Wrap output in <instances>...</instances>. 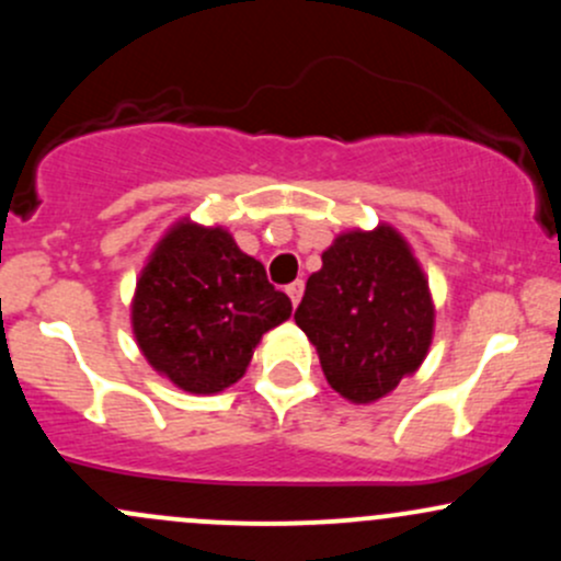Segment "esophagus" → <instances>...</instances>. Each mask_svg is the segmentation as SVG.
I'll return each mask as SVG.
<instances>
[{"instance_id": "esophagus-1", "label": "esophagus", "mask_w": 561, "mask_h": 561, "mask_svg": "<svg viewBox=\"0 0 561 561\" xmlns=\"http://www.w3.org/2000/svg\"><path fill=\"white\" fill-rule=\"evenodd\" d=\"M287 295H290L293 306H298L300 295H304V279H295V282H293V285H287Z\"/></svg>"}]
</instances>
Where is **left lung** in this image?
I'll list each match as a JSON object with an SVG mask.
<instances>
[{
	"mask_svg": "<svg viewBox=\"0 0 561 561\" xmlns=\"http://www.w3.org/2000/svg\"><path fill=\"white\" fill-rule=\"evenodd\" d=\"M295 324L317 346L328 383L351 402H375L421 367L434 306L423 271L389 226L351 231L324 250Z\"/></svg>",
	"mask_w": 561,
	"mask_h": 561,
	"instance_id": "obj_1",
	"label": "left lung"
}]
</instances>
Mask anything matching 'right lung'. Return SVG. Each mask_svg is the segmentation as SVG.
<instances>
[{"instance_id": "add662e5", "label": "right lung", "mask_w": 561, "mask_h": 561, "mask_svg": "<svg viewBox=\"0 0 561 561\" xmlns=\"http://www.w3.org/2000/svg\"><path fill=\"white\" fill-rule=\"evenodd\" d=\"M293 304L224 229L178 224L153 250L133 304L146 359L191 393H215L248 370L263 332Z\"/></svg>"}]
</instances>
